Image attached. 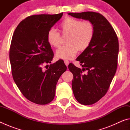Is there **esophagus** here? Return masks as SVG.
<instances>
[{
    "instance_id": "34e87169",
    "label": "esophagus",
    "mask_w": 130,
    "mask_h": 130,
    "mask_svg": "<svg viewBox=\"0 0 130 130\" xmlns=\"http://www.w3.org/2000/svg\"><path fill=\"white\" fill-rule=\"evenodd\" d=\"M64 62H65V64L67 66H68V65H69V61H68V60H64Z\"/></svg>"
}]
</instances>
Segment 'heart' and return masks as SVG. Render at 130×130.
I'll return each instance as SVG.
<instances>
[{
    "label": "heart",
    "instance_id": "heart-1",
    "mask_svg": "<svg viewBox=\"0 0 130 130\" xmlns=\"http://www.w3.org/2000/svg\"><path fill=\"white\" fill-rule=\"evenodd\" d=\"M60 28L63 36H68V45L61 47L56 52V57L61 59H72L78 50L84 52L88 48L94 36V26L89 21L80 20L72 17H67L60 23ZM47 42L52 47L60 46L61 37L54 28L47 32Z\"/></svg>",
    "mask_w": 130,
    "mask_h": 130
}]
</instances>
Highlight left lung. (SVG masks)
<instances>
[{
  "mask_svg": "<svg viewBox=\"0 0 130 130\" xmlns=\"http://www.w3.org/2000/svg\"><path fill=\"white\" fill-rule=\"evenodd\" d=\"M68 14L91 21L94 26L91 45L76 58L83 69L72 63L68 65L73 74L72 87L76 99L81 104L91 105L105 96L115 74L119 53L118 36L100 13L87 11Z\"/></svg>",
  "mask_w": 130,
  "mask_h": 130,
  "instance_id": "left-lung-1",
  "label": "left lung"
}]
</instances>
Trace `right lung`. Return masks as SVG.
Returning <instances> with one entry per match:
<instances>
[{"label":"right lung","instance_id":"right-lung-1","mask_svg":"<svg viewBox=\"0 0 130 130\" xmlns=\"http://www.w3.org/2000/svg\"><path fill=\"white\" fill-rule=\"evenodd\" d=\"M62 15L27 17L18 25L12 37L9 56L13 79L23 95L37 104H47L54 99L57 83L67 69L63 60L49 68L45 66L54 56L47 32Z\"/></svg>","mask_w":130,"mask_h":130}]
</instances>
